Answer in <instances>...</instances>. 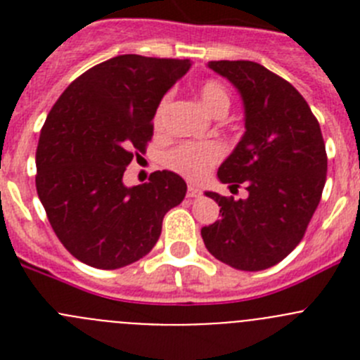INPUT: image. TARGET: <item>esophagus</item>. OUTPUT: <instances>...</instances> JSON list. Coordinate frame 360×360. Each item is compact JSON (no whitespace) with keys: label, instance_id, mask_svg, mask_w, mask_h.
Instances as JSON below:
<instances>
[{"label":"esophagus","instance_id":"esophagus-1","mask_svg":"<svg viewBox=\"0 0 360 360\" xmlns=\"http://www.w3.org/2000/svg\"><path fill=\"white\" fill-rule=\"evenodd\" d=\"M200 195H202V191H200L196 186L187 187V196H189V198H198Z\"/></svg>","mask_w":360,"mask_h":360}]
</instances>
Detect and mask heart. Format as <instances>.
<instances>
[{
  "instance_id": "1",
  "label": "heart",
  "mask_w": 360,
  "mask_h": 360,
  "mask_svg": "<svg viewBox=\"0 0 360 360\" xmlns=\"http://www.w3.org/2000/svg\"><path fill=\"white\" fill-rule=\"evenodd\" d=\"M200 101L203 108L214 117H224L231 108V94L219 81L209 79L200 84ZM171 95H164L160 103L155 108L153 113V128L160 131L164 126L165 111L169 106ZM224 157V149L218 142L205 141V142H184L176 146L165 155V165L173 169L174 173L182 174L189 180H200L211 171L212 165L218 164Z\"/></svg>"
}]
</instances>
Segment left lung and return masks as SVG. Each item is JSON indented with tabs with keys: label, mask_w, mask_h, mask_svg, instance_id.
Here are the masks:
<instances>
[{
	"label": "left lung",
	"mask_w": 360,
	"mask_h": 360,
	"mask_svg": "<svg viewBox=\"0 0 360 360\" xmlns=\"http://www.w3.org/2000/svg\"><path fill=\"white\" fill-rule=\"evenodd\" d=\"M229 79L245 108V133L219 165L231 191L243 184L245 200L207 191L221 218L202 229L209 252L238 270H265L303 240L319 205L328 158L317 119L303 95L252 61H211Z\"/></svg>",
	"instance_id": "obj_1"
}]
</instances>
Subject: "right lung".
I'll use <instances>...</instances> for the list:
<instances>
[{"label": "right lung", "mask_w": 360, "mask_h": 360, "mask_svg": "<svg viewBox=\"0 0 360 360\" xmlns=\"http://www.w3.org/2000/svg\"><path fill=\"white\" fill-rule=\"evenodd\" d=\"M189 68V59L117 56L75 79L50 110L36 151L37 195L79 262L103 270L139 262L186 196L173 171L133 187L122 176L133 155L146 153L157 104Z\"/></svg>", "instance_id": "1"}]
</instances>
